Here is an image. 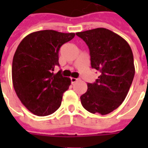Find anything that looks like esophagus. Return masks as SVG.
<instances>
[{"label":"esophagus","instance_id":"obj_1","mask_svg":"<svg viewBox=\"0 0 148 148\" xmlns=\"http://www.w3.org/2000/svg\"><path fill=\"white\" fill-rule=\"evenodd\" d=\"M77 80H78V79L74 78V77H71V81L72 84H74V83H75V82H77Z\"/></svg>","mask_w":148,"mask_h":148}]
</instances>
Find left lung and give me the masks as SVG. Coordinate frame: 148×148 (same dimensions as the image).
I'll return each instance as SVG.
<instances>
[{"label":"left lung","mask_w":148,"mask_h":148,"mask_svg":"<svg viewBox=\"0 0 148 148\" xmlns=\"http://www.w3.org/2000/svg\"><path fill=\"white\" fill-rule=\"evenodd\" d=\"M89 47L91 67L100 72L94 84L81 96V104L89 112L108 114L117 109L127 95L135 68L128 43L108 29L77 32Z\"/></svg>","instance_id":"left-lung-1"}]
</instances>
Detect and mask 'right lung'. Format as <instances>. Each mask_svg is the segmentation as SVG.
<instances>
[{
    "label": "right lung",
    "mask_w": 148,
    "mask_h": 148,
    "mask_svg": "<svg viewBox=\"0 0 148 148\" xmlns=\"http://www.w3.org/2000/svg\"><path fill=\"white\" fill-rule=\"evenodd\" d=\"M74 36L53 30L36 31L27 35L15 51L13 85L20 101L34 114L47 116L60 108L63 94L71 82L60 71H53L59 66L60 47Z\"/></svg>",
    "instance_id": "right-lung-1"
}]
</instances>
